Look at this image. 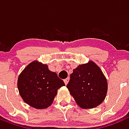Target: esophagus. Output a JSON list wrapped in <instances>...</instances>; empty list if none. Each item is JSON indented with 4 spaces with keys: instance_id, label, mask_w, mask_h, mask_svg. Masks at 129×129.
Masks as SVG:
<instances>
[{
    "instance_id": "esophagus-1",
    "label": "esophagus",
    "mask_w": 129,
    "mask_h": 129,
    "mask_svg": "<svg viewBox=\"0 0 129 129\" xmlns=\"http://www.w3.org/2000/svg\"><path fill=\"white\" fill-rule=\"evenodd\" d=\"M69 78H66V79H65V80H63V81H64L65 84H66V85L68 84V82H69Z\"/></svg>"
}]
</instances>
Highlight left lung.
Listing matches in <instances>:
<instances>
[{
  "mask_svg": "<svg viewBox=\"0 0 129 129\" xmlns=\"http://www.w3.org/2000/svg\"><path fill=\"white\" fill-rule=\"evenodd\" d=\"M67 88L80 108L89 109L95 108L105 100L108 82L100 68L89 61L73 69Z\"/></svg>",
  "mask_w": 129,
  "mask_h": 129,
  "instance_id": "obj_1",
  "label": "left lung"
}]
</instances>
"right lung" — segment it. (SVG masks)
<instances>
[{
	"label": "right lung",
	"mask_w": 129,
	"mask_h": 129,
	"mask_svg": "<svg viewBox=\"0 0 129 129\" xmlns=\"http://www.w3.org/2000/svg\"><path fill=\"white\" fill-rule=\"evenodd\" d=\"M65 86L47 64L35 60L29 63L18 77L17 88L26 103L36 109L48 108L53 103L58 89Z\"/></svg>",
	"instance_id": "obj_1"
}]
</instances>
